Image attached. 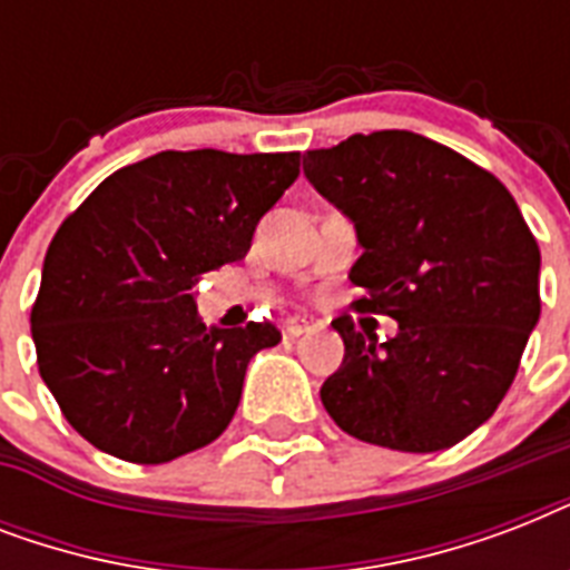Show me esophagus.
Here are the masks:
<instances>
[{
  "mask_svg": "<svg viewBox=\"0 0 570 570\" xmlns=\"http://www.w3.org/2000/svg\"><path fill=\"white\" fill-rule=\"evenodd\" d=\"M316 328H320V322L307 320V316H293V320L286 322V334H289V337H302V334Z\"/></svg>",
  "mask_w": 570,
  "mask_h": 570,
  "instance_id": "esophagus-1",
  "label": "esophagus"
}]
</instances>
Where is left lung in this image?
Returning a JSON list of instances; mask_svg holds the SVG:
<instances>
[{
	"instance_id": "left-lung-1",
	"label": "left lung",
	"mask_w": 570,
	"mask_h": 570,
	"mask_svg": "<svg viewBox=\"0 0 570 570\" xmlns=\"http://www.w3.org/2000/svg\"><path fill=\"white\" fill-rule=\"evenodd\" d=\"M304 177L355 227L361 311L396 320L379 343L348 316L320 396L357 441L438 452L476 432L512 387L539 325V242L503 183L432 138L381 129L307 150Z\"/></svg>"
}]
</instances>
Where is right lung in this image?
<instances>
[{
  "label": "right lung",
  "instance_id": "add662e5",
  "mask_svg": "<svg viewBox=\"0 0 570 570\" xmlns=\"http://www.w3.org/2000/svg\"><path fill=\"white\" fill-rule=\"evenodd\" d=\"M298 154L165 150L102 180L58 227L31 307L40 379L97 450L165 464L230 425L272 325L197 320L195 286L248 254Z\"/></svg>",
  "mask_w": 570,
  "mask_h": 570
}]
</instances>
